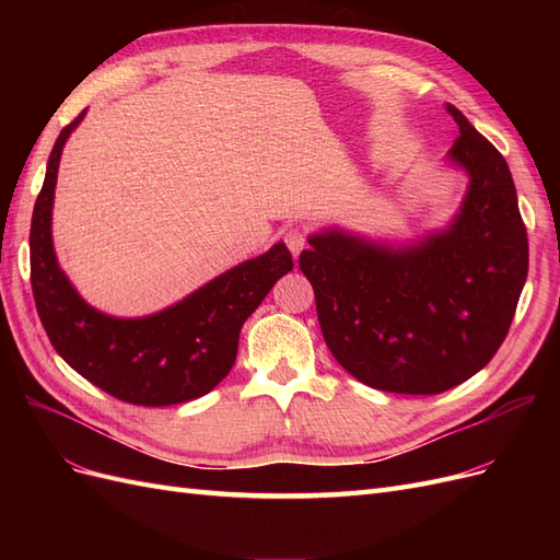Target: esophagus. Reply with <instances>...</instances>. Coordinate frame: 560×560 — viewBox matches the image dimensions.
Returning a JSON list of instances; mask_svg holds the SVG:
<instances>
[{
    "instance_id": "34e87169",
    "label": "esophagus",
    "mask_w": 560,
    "mask_h": 560,
    "mask_svg": "<svg viewBox=\"0 0 560 560\" xmlns=\"http://www.w3.org/2000/svg\"><path fill=\"white\" fill-rule=\"evenodd\" d=\"M284 243H287V247H290L294 257H299V252L306 247V233H303L301 229H290L284 233Z\"/></svg>"
}]
</instances>
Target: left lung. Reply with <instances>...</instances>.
<instances>
[{"label": "left lung", "instance_id": "obj_1", "mask_svg": "<svg viewBox=\"0 0 560 560\" xmlns=\"http://www.w3.org/2000/svg\"><path fill=\"white\" fill-rule=\"evenodd\" d=\"M446 112L460 128L446 163L469 182L444 229L393 245L329 226L299 257L336 362L387 393L439 395L481 371L528 278L510 165L460 109Z\"/></svg>", "mask_w": 560, "mask_h": 560}]
</instances>
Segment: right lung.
Masks as SVG:
<instances>
[{
    "instance_id": "1",
    "label": "right lung",
    "mask_w": 560,
    "mask_h": 560,
    "mask_svg": "<svg viewBox=\"0 0 560 560\" xmlns=\"http://www.w3.org/2000/svg\"><path fill=\"white\" fill-rule=\"evenodd\" d=\"M83 114L58 135L32 212L30 278L42 325L60 358L116 399L171 406L208 395L235 362L245 319L294 268L292 254L276 243L144 317H114L89 306L60 268L50 233L62 147Z\"/></svg>"
}]
</instances>
